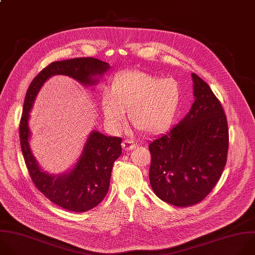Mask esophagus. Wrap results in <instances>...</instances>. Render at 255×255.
Instances as JSON below:
<instances>
[{
    "instance_id": "34e87169",
    "label": "esophagus",
    "mask_w": 255,
    "mask_h": 255,
    "mask_svg": "<svg viewBox=\"0 0 255 255\" xmlns=\"http://www.w3.org/2000/svg\"><path fill=\"white\" fill-rule=\"evenodd\" d=\"M122 145H123L125 150H130V149H132L136 145V143L132 139H125L123 141Z\"/></svg>"
}]
</instances>
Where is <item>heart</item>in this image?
Segmentation results:
<instances>
[{"mask_svg": "<svg viewBox=\"0 0 255 255\" xmlns=\"http://www.w3.org/2000/svg\"><path fill=\"white\" fill-rule=\"evenodd\" d=\"M180 86L173 78L161 79L140 70L117 74L111 91L101 95V109L115 129H122L128 110V120L140 131L154 133L167 127L180 103Z\"/></svg>", "mask_w": 255, "mask_h": 255, "instance_id": "b5f03b06", "label": "heart"}]
</instances>
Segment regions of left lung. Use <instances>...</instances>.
<instances>
[{
    "instance_id": "1",
    "label": "left lung",
    "mask_w": 255,
    "mask_h": 255,
    "mask_svg": "<svg viewBox=\"0 0 255 255\" xmlns=\"http://www.w3.org/2000/svg\"><path fill=\"white\" fill-rule=\"evenodd\" d=\"M195 101L170 131L148 144L149 183L163 201L178 207L198 204L214 188L227 161V119L210 86L192 73Z\"/></svg>"
}]
</instances>
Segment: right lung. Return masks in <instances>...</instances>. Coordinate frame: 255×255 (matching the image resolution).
<instances>
[{
  "label": "right lung",
  "instance_id": "obj_1",
  "mask_svg": "<svg viewBox=\"0 0 255 255\" xmlns=\"http://www.w3.org/2000/svg\"><path fill=\"white\" fill-rule=\"evenodd\" d=\"M109 68V63L92 57L52 62L32 80L26 93L19 132L29 175L36 188L46 198L69 211H88L105 199L110 189L114 163L122 155V138L107 136L93 130L75 167L67 174L52 176L40 169L31 152L29 113L38 91L49 77L62 74L74 78L81 84L93 85L97 82L93 77L103 75Z\"/></svg>",
  "mask_w": 255,
  "mask_h": 255
}]
</instances>
